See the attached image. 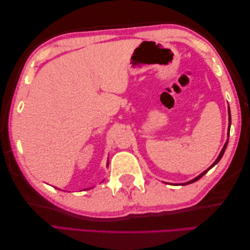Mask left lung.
<instances>
[{"instance_id": "left-lung-1", "label": "left lung", "mask_w": 250, "mask_h": 250, "mask_svg": "<svg viewBox=\"0 0 250 250\" xmlns=\"http://www.w3.org/2000/svg\"><path fill=\"white\" fill-rule=\"evenodd\" d=\"M228 110H229V128H228V129H229V132H230V126H231V114H230V108L229 109H228ZM229 132H228V136H229ZM227 145H228V140H227V142H226V144H225V146H224V148H222V150L220 151V153H219V156H218V158H217L216 159V161L213 163V164H211V166L208 167V168H207V169H205V171L203 172V173H201L200 175H199V176L198 177H195L194 179H192V180H190V182H188V183H185L184 185H189V184H192V183H194V182H196V180H199L202 176H203V175H205L207 172H208L209 171V169L211 168V167H215L216 166V164L217 163H218L219 161H220V159L222 158V156H224V153H225V150H226V148H227Z\"/></svg>"}]
</instances>
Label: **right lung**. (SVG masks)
Masks as SVG:
<instances>
[{
  "label": "right lung",
  "mask_w": 250,
  "mask_h": 250,
  "mask_svg": "<svg viewBox=\"0 0 250 250\" xmlns=\"http://www.w3.org/2000/svg\"><path fill=\"white\" fill-rule=\"evenodd\" d=\"M107 166H108V163H107Z\"/></svg>",
  "instance_id": "add662e5"
}]
</instances>
